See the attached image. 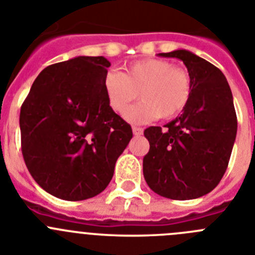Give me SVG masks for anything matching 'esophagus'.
I'll return each instance as SVG.
<instances>
[{"mask_svg":"<svg viewBox=\"0 0 255 255\" xmlns=\"http://www.w3.org/2000/svg\"><path fill=\"white\" fill-rule=\"evenodd\" d=\"M132 134L139 136V135L143 134V129H141V128H138V126H132Z\"/></svg>","mask_w":255,"mask_h":255,"instance_id":"1","label":"esophagus"}]
</instances>
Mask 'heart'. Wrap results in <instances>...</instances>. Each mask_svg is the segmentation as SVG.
<instances>
[{
	"label": "heart",
	"mask_w": 255,
	"mask_h": 255,
	"mask_svg": "<svg viewBox=\"0 0 255 255\" xmlns=\"http://www.w3.org/2000/svg\"><path fill=\"white\" fill-rule=\"evenodd\" d=\"M107 101L114 111L123 114L136 98L141 102L125 114L134 124L149 123L158 117L171 119L185 110L191 97L190 74L158 58L135 61L124 73L108 71L103 80Z\"/></svg>",
	"instance_id": "1"
}]
</instances>
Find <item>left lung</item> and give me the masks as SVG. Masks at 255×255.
<instances>
[{"label":"left lung","mask_w":255,"mask_h":255,"mask_svg":"<svg viewBox=\"0 0 255 255\" xmlns=\"http://www.w3.org/2000/svg\"><path fill=\"white\" fill-rule=\"evenodd\" d=\"M185 64L191 97L175 120L144 130L149 152L143 173L154 193L175 200L208 194L226 172L238 131L233 93L220 69L186 51L159 53Z\"/></svg>","instance_id":"obj_1"}]
</instances>
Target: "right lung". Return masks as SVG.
<instances>
[{"instance_id":"add662e5","label":"right lung","mask_w":255,"mask_h":255,"mask_svg":"<svg viewBox=\"0 0 255 255\" xmlns=\"http://www.w3.org/2000/svg\"><path fill=\"white\" fill-rule=\"evenodd\" d=\"M110 61L79 56L37 76L20 110L21 152L33 179L64 200L102 193L132 138L115 114L103 80Z\"/></svg>"}]
</instances>
